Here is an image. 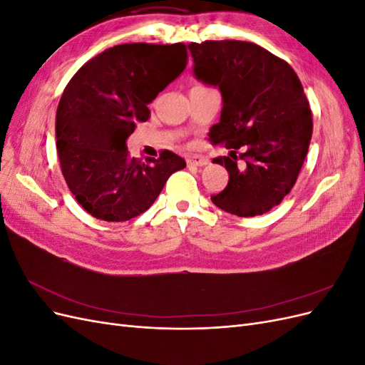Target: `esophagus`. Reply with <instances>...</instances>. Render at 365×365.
Wrapping results in <instances>:
<instances>
[{
    "mask_svg": "<svg viewBox=\"0 0 365 365\" xmlns=\"http://www.w3.org/2000/svg\"><path fill=\"white\" fill-rule=\"evenodd\" d=\"M207 163V160L201 155H189L187 157V165L189 168H201V165H204Z\"/></svg>",
    "mask_w": 365,
    "mask_h": 365,
    "instance_id": "obj_1",
    "label": "esophagus"
}]
</instances>
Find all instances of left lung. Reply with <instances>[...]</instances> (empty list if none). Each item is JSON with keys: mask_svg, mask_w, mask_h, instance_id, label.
Segmentation results:
<instances>
[{"mask_svg": "<svg viewBox=\"0 0 365 365\" xmlns=\"http://www.w3.org/2000/svg\"><path fill=\"white\" fill-rule=\"evenodd\" d=\"M193 74L222 96L219 123L210 141L230 149L213 158L230 180L212 196L216 207L252 217L282 202L291 192L312 138V114L298 76L288 62L252 42H192ZM245 150L237 164L235 152Z\"/></svg>", "mask_w": 365, "mask_h": 365, "instance_id": "left-lung-1", "label": "left lung"}]
</instances>
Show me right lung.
Returning <instances> with one entry per match:
<instances>
[{"label": "right lung", "instance_id": "add662e5", "mask_svg": "<svg viewBox=\"0 0 365 365\" xmlns=\"http://www.w3.org/2000/svg\"><path fill=\"white\" fill-rule=\"evenodd\" d=\"M187 63L184 43H121L97 54L65 86L56 111V148L68 189L91 216L121 222L155 202L184 158L164 150L141 163L126 140L149 118L148 105Z\"/></svg>", "mask_w": 365, "mask_h": 365}]
</instances>
